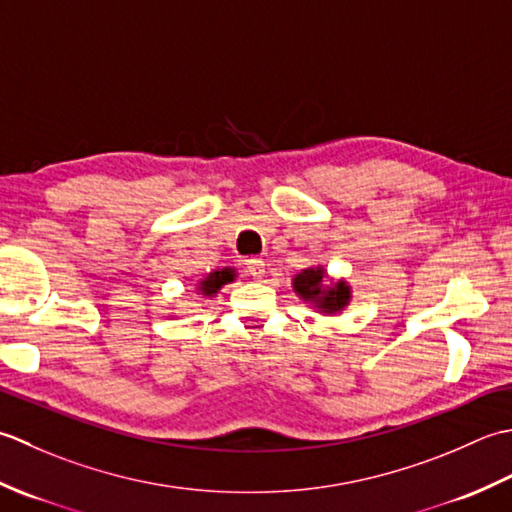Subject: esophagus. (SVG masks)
Here are the masks:
<instances>
[{"mask_svg": "<svg viewBox=\"0 0 512 512\" xmlns=\"http://www.w3.org/2000/svg\"><path fill=\"white\" fill-rule=\"evenodd\" d=\"M245 269L249 271V276L260 278L265 274V260L263 258H245Z\"/></svg>", "mask_w": 512, "mask_h": 512, "instance_id": "esophagus-1", "label": "esophagus"}]
</instances>
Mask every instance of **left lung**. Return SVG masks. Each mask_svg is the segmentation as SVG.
I'll return each instance as SVG.
<instances>
[{
	"label": "left lung",
	"mask_w": 512,
	"mask_h": 512,
	"mask_svg": "<svg viewBox=\"0 0 512 512\" xmlns=\"http://www.w3.org/2000/svg\"><path fill=\"white\" fill-rule=\"evenodd\" d=\"M294 287L305 300H314V305L325 311H340L349 302V287L338 283L331 289H322V269H305L294 278Z\"/></svg>",
	"instance_id": "obj_1"
}]
</instances>
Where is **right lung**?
Masks as SVG:
<instances>
[{
    "label": "right lung",
    "instance_id": "1",
    "mask_svg": "<svg viewBox=\"0 0 512 512\" xmlns=\"http://www.w3.org/2000/svg\"><path fill=\"white\" fill-rule=\"evenodd\" d=\"M234 280V271L232 269H221V271H212L210 276H207L203 283H201V291L205 296H212L216 294L218 289H221L225 283H232Z\"/></svg>",
    "mask_w": 512,
    "mask_h": 512
}]
</instances>
